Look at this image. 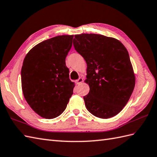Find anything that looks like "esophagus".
<instances>
[{"label":"esophagus","instance_id":"esophagus-1","mask_svg":"<svg viewBox=\"0 0 157 157\" xmlns=\"http://www.w3.org/2000/svg\"><path fill=\"white\" fill-rule=\"evenodd\" d=\"M83 82V78H79L78 79L76 80V83H77L78 85H79L80 83H82Z\"/></svg>","mask_w":157,"mask_h":157}]
</instances>
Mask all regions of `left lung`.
Segmentation results:
<instances>
[{
	"mask_svg": "<svg viewBox=\"0 0 157 157\" xmlns=\"http://www.w3.org/2000/svg\"><path fill=\"white\" fill-rule=\"evenodd\" d=\"M75 49L87 63L85 82L90 92L83 97L91 114L107 119L117 115L135 86L129 54L119 40L98 34L75 35Z\"/></svg>",
	"mask_w": 157,
	"mask_h": 157,
	"instance_id": "8db88e82",
	"label": "left lung"
}]
</instances>
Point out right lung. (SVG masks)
I'll return each mask as SVG.
<instances>
[{
    "label": "right lung",
    "instance_id": "add662e5",
    "mask_svg": "<svg viewBox=\"0 0 157 157\" xmlns=\"http://www.w3.org/2000/svg\"><path fill=\"white\" fill-rule=\"evenodd\" d=\"M74 35H59L45 40L29 51L21 69V86L28 104L41 117L61 115L73 94L65 57Z\"/></svg>",
    "mask_w": 157,
    "mask_h": 157
}]
</instances>
